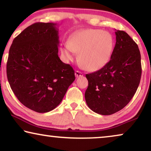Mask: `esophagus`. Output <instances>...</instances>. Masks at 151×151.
<instances>
[{"instance_id":"esophagus-1","label":"esophagus","mask_w":151,"mask_h":151,"mask_svg":"<svg viewBox=\"0 0 151 151\" xmlns=\"http://www.w3.org/2000/svg\"><path fill=\"white\" fill-rule=\"evenodd\" d=\"M75 76L76 78H79V77H82L83 76V73L82 72H80L79 71H75Z\"/></svg>"}]
</instances>
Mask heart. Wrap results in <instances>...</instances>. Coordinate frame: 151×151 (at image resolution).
I'll use <instances>...</instances> for the list:
<instances>
[{
  "mask_svg": "<svg viewBox=\"0 0 151 151\" xmlns=\"http://www.w3.org/2000/svg\"><path fill=\"white\" fill-rule=\"evenodd\" d=\"M115 47L113 35L98 29H86L76 33L68 40V45L60 48L66 62L76 59L79 53L82 67L88 71L102 69L109 63Z\"/></svg>",
  "mask_w": 151,
  "mask_h": 151,
  "instance_id": "obj_1",
  "label": "heart"
}]
</instances>
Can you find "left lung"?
<instances>
[{
    "mask_svg": "<svg viewBox=\"0 0 151 151\" xmlns=\"http://www.w3.org/2000/svg\"><path fill=\"white\" fill-rule=\"evenodd\" d=\"M116 42L111 60L102 69L86 74L88 106L95 113L109 115L127 106L135 95L142 75L137 45L124 31L116 30Z\"/></svg>",
    "mask_w": 151,
    "mask_h": 151,
    "instance_id": "obj_1",
    "label": "left lung"
}]
</instances>
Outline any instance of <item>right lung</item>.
<instances>
[{
  "label": "right lung",
  "instance_id": "add662e5",
  "mask_svg": "<svg viewBox=\"0 0 151 151\" xmlns=\"http://www.w3.org/2000/svg\"><path fill=\"white\" fill-rule=\"evenodd\" d=\"M56 24L36 22L14 39L7 63L12 90L24 106L47 113L58 106L75 72L58 57Z\"/></svg>",
  "mask_w": 151,
  "mask_h": 151
}]
</instances>
